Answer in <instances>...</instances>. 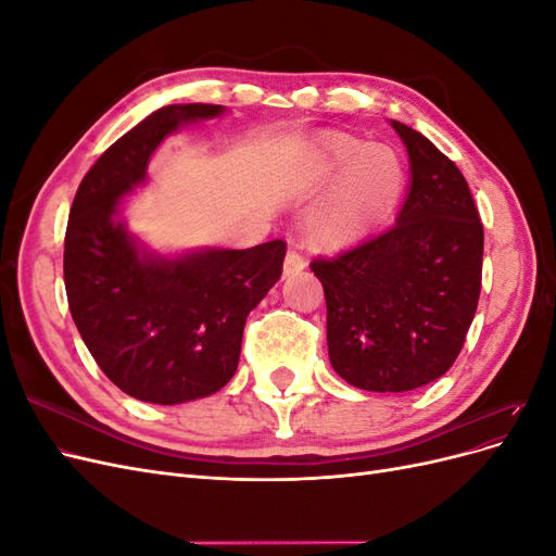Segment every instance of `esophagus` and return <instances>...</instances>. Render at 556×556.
Segmentation results:
<instances>
[{"label": "esophagus", "instance_id": "esophagus-1", "mask_svg": "<svg viewBox=\"0 0 556 556\" xmlns=\"http://www.w3.org/2000/svg\"><path fill=\"white\" fill-rule=\"evenodd\" d=\"M304 266H306L304 255H301V252H299L296 248H290L288 257H285L282 274H285V276H294V274H299V271H304Z\"/></svg>", "mask_w": 556, "mask_h": 556}]
</instances>
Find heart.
<instances>
[{
	"instance_id": "b5f03b06",
	"label": "heart",
	"mask_w": 556,
	"mask_h": 556,
	"mask_svg": "<svg viewBox=\"0 0 556 556\" xmlns=\"http://www.w3.org/2000/svg\"><path fill=\"white\" fill-rule=\"evenodd\" d=\"M299 180L308 192L336 185L313 217L311 237L317 245H339L394 206L403 188V166L392 148L331 134L301 160Z\"/></svg>"
}]
</instances>
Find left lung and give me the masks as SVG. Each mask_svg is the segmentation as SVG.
Instances as JSON below:
<instances>
[{
	"label": "left lung",
	"mask_w": 556,
	"mask_h": 556,
	"mask_svg": "<svg viewBox=\"0 0 556 556\" xmlns=\"http://www.w3.org/2000/svg\"><path fill=\"white\" fill-rule=\"evenodd\" d=\"M390 125L410 164L396 223L311 264L327 299L329 362L366 392L439 380L462 352L482 280L484 233L466 178L425 134Z\"/></svg>",
	"instance_id": "left-lung-1"
}]
</instances>
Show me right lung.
I'll list each match as a JSON object with an SVG mask.
<instances>
[{
    "label": "right lung",
    "mask_w": 556,
    "mask_h": 556,
    "mask_svg": "<svg viewBox=\"0 0 556 556\" xmlns=\"http://www.w3.org/2000/svg\"><path fill=\"white\" fill-rule=\"evenodd\" d=\"M215 104H172L117 139L80 180L64 237L70 311L90 355L121 390L176 406L237 374L245 317L282 274L285 243L248 250H150L127 229L123 199L178 129L220 117Z\"/></svg>",
    "instance_id": "right-lung-1"
}]
</instances>
